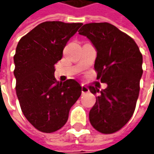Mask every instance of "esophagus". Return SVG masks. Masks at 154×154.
Returning a JSON list of instances; mask_svg holds the SVG:
<instances>
[{
  "label": "esophagus",
  "mask_w": 154,
  "mask_h": 154,
  "mask_svg": "<svg viewBox=\"0 0 154 154\" xmlns=\"http://www.w3.org/2000/svg\"><path fill=\"white\" fill-rule=\"evenodd\" d=\"M89 91V88L86 86H84V85H82V93H87Z\"/></svg>",
  "instance_id": "obj_1"
}]
</instances>
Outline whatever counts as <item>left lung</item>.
Returning a JSON list of instances; mask_svg holds the SVG:
<instances>
[{"label": "left lung", "instance_id": "8db88e82", "mask_svg": "<svg viewBox=\"0 0 154 154\" xmlns=\"http://www.w3.org/2000/svg\"><path fill=\"white\" fill-rule=\"evenodd\" d=\"M97 51L95 70L97 79L107 87L99 90L90 86L97 95L89 113V119L97 131L112 134L125 126L134 112L142 77L143 56L134 40L106 22L90 23L79 29Z\"/></svg>", "mask_w": 154, "mask_h": 154}]
</instances>
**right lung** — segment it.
I'll use <instances>...</instances> for the list:
<instances>
[{"mask_svg":"<svg viewBox=\"0 0 154 154\" xmlns=\"http://www.w3.org/2000/svg\"><path fill=\"white\" fill-rule=\"evenodd\" d=\"M82 23L46 21L19 41L14 56L15 91L25 118L35 129L53 133L66 124L71 107L82 94L77 81L59 82L54 65Z\"/></svg>","mask_w":154,"mask_h":154,"instance_id":"right-lung-1","label":"right lung"}]
</instances>
